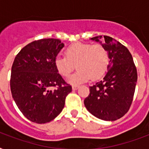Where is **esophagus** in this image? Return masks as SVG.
I'll list each match as a JSON object with an SVG mask.
<instances>
[{
	"mask_svg": "<svg viewBox=\"0 0 149 149\" xmlns=\"http://www.w3.org/2000/svg\"><path fill=\"white\" fill-rule=\"evenodd\" d=\"M79 86H78V85H73V86H72V88L73 91H76V90H77V89L79 88Z\"/></svg>",
	"mask_w": 149,
	"mask_h": 149,
	"instance_id": "1",
	"label": "esophagus"
}]
</instances>
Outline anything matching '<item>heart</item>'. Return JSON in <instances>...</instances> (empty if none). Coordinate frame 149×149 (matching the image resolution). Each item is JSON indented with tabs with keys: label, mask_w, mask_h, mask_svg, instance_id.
Segmentation results:
<instances>
[{
	"label": "heart",
	"mask_w": 149,
	"mask_h": 149,
	"mask_svg": "<svg viewBox=\"0 0 149 149\" xmlns=\"http://www.w3.org/2000/svg\"><path fill=\"white\" fill-rule=\"evenodd\" d=\"M110 63L108 50L101 44L77 42L68 46L65 56H57L54 65L58 74L68 77L74 70L77 71L68 79V83L78 85L91 79H100L105 75Z\"/></svg>",
	"instance_id": "1"
}]
</instances>
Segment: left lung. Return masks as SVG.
<instances>
[{
  "mask_svg": "<svg viewBox=\"0 0 149 149\" xmlns=\"http://www.w3.org/2000/svg\"><path fill=\"white\" fill-rule=\"evenodd\" d=\"M102 36L91 39L100 42ZM102 44L108 50L110 63L104 79L90 86L84 105L93 116L104 120H116L129 110L134 97L138 74L132 54L121 43L104 36ZM101 43V42H100Z\"/></svg>",
  "mask_w": 149,
  "mask_h": 149,
  "instance_id": "left-lung-1",
  "label": "left lung"
}]
</instances>
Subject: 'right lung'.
I'll return each mask as SVG.
<instances>
[{
    "label": "right lung",
    "mask_w": 149,
    "mask_h": 149,
    "mask_svg": "<svg viewBox=\"0 0 149 149\" xmlns=\"http://www.w3.org/2000/svg\"><path fill=\"white\" fill-rule=\"evenodd\" d=\"M63 47L59 39L42 38L28 44L15 56L10 91L21 112L32 122L45 124L56 118L72 91L54 65ZM51 87L56 89L52 91Z\"/></svg>",
    "instance_id": "1"
}]
</instances>
